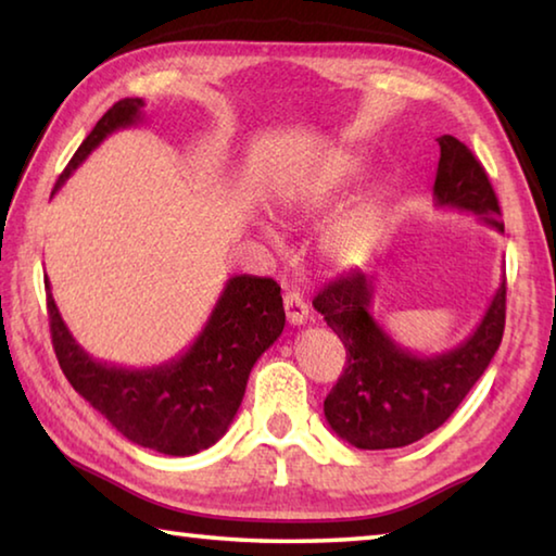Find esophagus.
I'll list each match as a JSON object with an SVG mask.
<instances>
[{
	"instance_id": "obj_1",
	"label": "esophagus",
	"mask_w": 556,
	"mask_h": 556,
	"mask_svg": "<svg viewBox=\"0 0 556 556\" xmlns=\"http://www.w3.org/2000/svg\"><path fill=\"white\" fill-rule=\"evenodd\" d=\"M285 312H287V318L291 326L306 324L308 306H306V301L296 294V291H287L285 294Z\"/></svg>"
}]
</instances>
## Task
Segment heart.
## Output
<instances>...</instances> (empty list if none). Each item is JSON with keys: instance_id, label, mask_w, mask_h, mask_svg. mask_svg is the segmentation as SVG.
Wrapping results in <instances>:
<instances>
[{"instance_id": "obj_1", "label": "heart", "mask_w": 556, "mask_h": 556, "mask_svg": "<svg viewBox=\"0 0 556 556\" xmlns=\"http://www.w3.org/2000/svg\"><path fill=\"white\" fill-rule=\"evenodd\" d=\"M363 174L361 154L348 149L326 152L304 172L277 188V211L281 215H301L318 211L345 186ZM380 232V208L372 195H361L343 205L318 230V250L338 269H353L368 262Z\"/></svg>"}]
</instances>
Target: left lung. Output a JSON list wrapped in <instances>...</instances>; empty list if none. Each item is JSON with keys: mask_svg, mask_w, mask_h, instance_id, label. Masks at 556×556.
Segmentation results:
<instances>
[{"mask_svg": "<svg viewBox=\"0 0 556 556\" xmlns=\"http://www.w3.org/2000/svg\"><path fill=\"white\" fill-rule=\"evenodd\" d=\"M441 156L434 205L476 215L503 232L501 205L485 168L456 137L437 139ZM375 275L351 271L314 299V308L345 345V370L324 402L328 427L355 448L409 446L454 414L491 365L505 328V275L464 343L441 353H412L370 314Z\"/></svg>", "mask_w": 556, "mask_h": 556, "instance_id": "1", "label": "left lung"}]
</instances>
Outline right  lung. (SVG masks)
I'll list each match as a JSON object with an SVG mask.
<instances>
[{
  "mask_svg": "<svg viewBox=\"0 0 556 556\" xmlns=\"http://www.w3.org/2000/svg\"><path fill=\"white\" fill-rule=\"evenodd\" d=\"M142 110V98L115 102L73 154L53 195L112 131L144 122ZM43 281L53 351L73 390L131 444L166 456L199 454L228 431L257 357L287 321L275 279L235 275L225 281L203 331L181 355L152 368H122L83 351L61 318L49 277Z\"/></svg>",
  "mask_w": 556,
  "mask_h": 556,
  "instance_id": "1",
  "label": "right lung"
}]
</instances>
